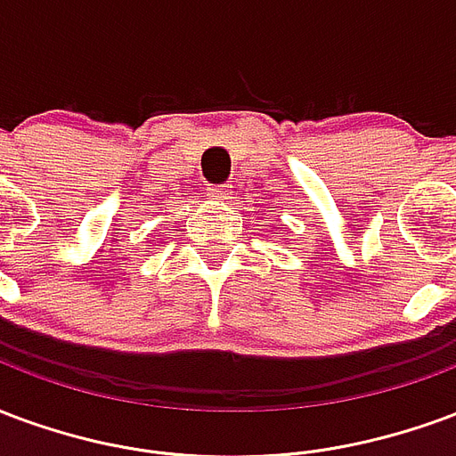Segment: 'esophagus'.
<instances>
[{
	"mask_svg": "<svg viewBox=\"0 0 456 456\" xmlns=\"http://www.w3.org/2000/svg\"><path fill=\"white\" fill-rule=\"evenodd\" d=\"M232 189L228 184H221V187H208V196L216 199V201H225V199H231Z\"/></svg>",
	"mask_w": 456,
	"mask_h": 456,
	"instance_id": "34e87169",
	"label": "esophagus"
}]
</instances>
